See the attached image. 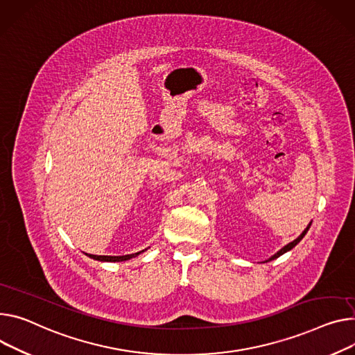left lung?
<instances>
[{
  "label": "left lung",
  "instance_id": "obj_1",
  "mask_svg": "<svg viewBox=\"0 0 355 355\" xmlns=\"http://www.w3.org/2000/svg\"><path fill=\"white\" fill-rule=\"evenodd\" d=\"M310 226H311V223H310V225H309V226H307V227H306V230H304V232H303V233H302V234H300V236H298V237H297V239H295V240H294V241H291V243H288V244H287V246H284V248H283V249H282V250H280V252H277V253H276V254H275V256H272V257H270V259H268V260H267V261H270V260H275V259H277V257H280V256H282V254H284V253H286V252H288V250H291V249H293V248H294V246H295V244H298V241H300V240H302V239H303V237H304V236H306V233H307V232H309V229H310Z\"/></svg>",
  "mask_w": 355,
  "mask_h": 355
}]
</instances>
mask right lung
<instances>
[{"mask_svg":"<svg viewBox=\"0 0 355 355\" xmlns=\"http://www.w3.org/2000/svg\"><path fill=\"white\" fill-rule=\"evenodd\" d=\"M145 250H142V252H145ZM142 252L135 253V254H126V256H95V254H89V257L95 259V260H99V261H125V260H129L132 257H136L138 254H141Z\"/></svg>","mask_w":355,"mask_h":355,"instance_id":"obj_1","label":"right lung"}]
</instances>
